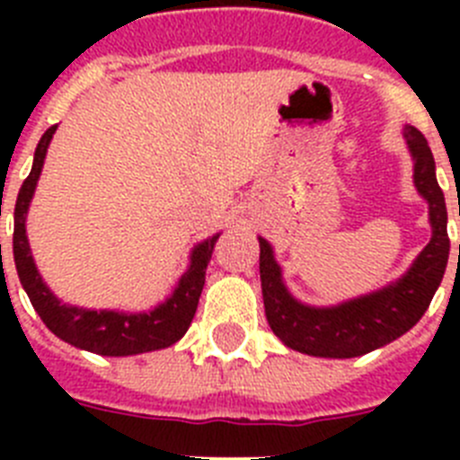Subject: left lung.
<instances>
[{
	"instance_id": "8db88e82",
	"label": "left lung",
	"mask_w": 460,
	"mask_h": 460,
	"mask_svg": "<svg viewBox=\"0 0 460 460\" xmlns=\"http://www.w3.org/2000/svg\"><path fill=\"white\" fill-rule=\"evenodd\" d=\"M403 137L414 161V189L429 202L430 242L401 279L334 306H308L292 296L271 243L258 237L267 323L292 350L327 359L367 355L410 332L436 295L449 260L445 193L438 186L436 161L426 137L414 126H405Z\"/></svg>"
}]
</instances>
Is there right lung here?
I'll return each instance as SVG.
<instances>
[{
    "instance_id": "right-lung-1",
    "label": "right lung",
    "mask_w": 460,
    "mask_h": 460,
    "mask_svg": "<svg viewBox=\"0 0 460 460\" xmlns=\"http://www.w3.org/2000/svg\"><path fill=\"white\" fill-rule=\"evenodd\" d=\"M55 131L57 124L50 126L39 140V147L34 152V165H31L30 177L20 186L13 211L15 270H18L20 283H22L24 292L30 296L31 306H34V311L39 313L40 320L46 323V327L50 329L57 339L75 345L80 350L93 352V355L128 357L170 348L190 327V320H193L195 308H198V299H200V292L205 288L207 265H209L214 243L221 237V233L205 239V242L195 243L189 255V270L177 280L172 295L165 302L158 304V306H154L152 311L128 313L108 311V308L96 311V308L64 304L46 286L43 276L36 270V262L31 258L30 239H27V226H24Z\"/></svg>"
}]
</instances>
